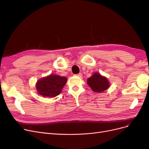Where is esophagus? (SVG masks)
I'll list each match as a JSON object with an SVG mask.
<instances>
[{"label":"esophagus","instance_id":"34e87169","mask_svg":"<svg viewBox=\"0 0 149 149\" xmlns=\"http://www.w3.org/2000/svg\"><path fill=\"white\" fill-rule=\"evenodd\" d=\"M76 76H78V77H82V76H83V74H82V73H79V74H76Z\"/></svg>","mask_w":149,"mask_h":149}]
</instances>
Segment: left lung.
<instances>
[{"label":"left lung","mask_w":149,"mask_h":149,"mask_svg":"<svg viewBox=\"0 0 149 149\" xmlns=\"http://www.w3.org/2000/svg\"><path fill=\"white\" fill-rule=\"evenodd\" d=\"M88 84L93 91L96 93H101L105 91L110 86L108 79L101 76L100 73H94L91 77L88 79Z\"/></svg>","instance_id":"left-lung-1"}]
</instances>
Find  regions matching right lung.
I'll return each instance as SVG.
<instances>
[{"instance_id":"1","label":"right lung","mask_w":149,"mask_h":149,"mask_svg":"<svg viewBox=\"0 0 149 149\" xmlns=\"http://www.w3.org/2000/svg\"><path fill=\"white\" fill-rule=\"evenodd\" d=\"M66 81L67 78L64 76L50 74L39 79L36 84V88L40 95L54 97L60 94Z\"/></svg>"}]
</instances>
